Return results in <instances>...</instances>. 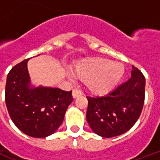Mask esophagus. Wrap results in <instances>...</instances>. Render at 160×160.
<instances>
[{
  "label": "esophagus",
  "mask_w": 160,
  "mask_h": 160,
  "mask_svg": "<svg viewBox=\"0 0 160 160\" xmlns=\"http://www.w3.org/2000/svg\"><path fill=\"white\" fill-rule=\"evenodd\" d=\"M72 96H73V98H79L81 96V92H80L79 90H76V89H74L72 92Z\"/></svg>",
  "instance_id": "1"
}]
</instances>
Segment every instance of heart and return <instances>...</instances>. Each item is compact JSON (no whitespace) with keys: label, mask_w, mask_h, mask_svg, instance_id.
I'll return each instance as SVG.
<instances>
[{"label":"heart","mask_w":160,"mask_h":160,"mask_svg":"<svg viewBox=\"0 0 160 160\" xmlns=\"http://www.w3.org/2000/svg\"><path fill=\"white\" fill-rule=\"evenodd\" d=\"M73 73L86 81L88 90L95 95H104L114 89L124 73L123 66L104 58L85 60L73 68Z\"/></svg>","instance_id":"heart-1"}]
</instances>
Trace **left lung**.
<instances>
[{"label": "left lung", "mask_w": 160, "mask_h": 160, "mask_svg": "<svg viewBox=\"0 0 160 160\" xmlns=\"http://www.w3.org/2000/svg\"><path fill=\"white\" fill-rule=\"evenodd\" d=\"M144 75L132 66L129 80L103 97H87V120L95 134L111 138L126 133L141 116L145 98Z\"/></svg>", "instance_id": "8db88e82"}]
</instances>
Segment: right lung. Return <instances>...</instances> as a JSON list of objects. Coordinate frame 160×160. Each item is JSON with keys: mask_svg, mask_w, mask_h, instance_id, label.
<instances>
[{"mask_svg": "<svg viewBox=\"0 0 160 160\" xmlns=\"http://www.w3.org/2000/svg\"><path fill=\"white\" fill-rule=\"evenodd\" d=\"M28 61L17 64L8 74L6 105L19 130L31 137L45 138L62 123L67 109L73 101L72 91L33 86L27 68Z\"/></svg>", "mask_w": 160, "mask_h": 160, "instance_id": "1", "label": "right lung"}]
</instances>
